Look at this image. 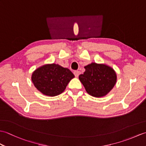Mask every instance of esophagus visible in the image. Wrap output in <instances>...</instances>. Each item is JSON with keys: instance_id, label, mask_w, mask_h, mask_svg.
<instances>
[{"instance_id": "obj_1", "label": "esophagus", "mask_w": 146, "mask_h": 146, "mask_svg": "<svg viewBox=\"0 0 146 146\" xmlns=\"http://www.w3.org/2000/svg\"><path fill=\"white\" fill-rule=\"evenodd\" d=\"M80 74H81V72H80V71H74V75H75V76L76 77H78Z\"/></svg>"}]
</instances>
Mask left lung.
<instances>
[{
    "label": "left lung",
    "instance_id": "left-lung-1",
    "mask_svg": "<svg viewBox=\"0 0 146 146\" xmlns=\"http://www.w3.org/2000/svg\"><path fill=\"white\" fill-rule=\"evenodd\" d=\"M84 68L85 71L79 76V79L86 92L92 97H104L116 84L117 74L108 65L92 63Z\"/></svg>",
    "mask_w": 146,
    "mask_h": 146
}]
</instances>
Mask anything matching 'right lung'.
<instances>
[{
    "mask_svg": "<svg viewBox=\"0 0 146 146\" xmlns=\"http://www.w3.org/2000/svg\"><path fill=\"white\" fill-rule=\"evenodd\" d=\"M75 75L66 68L58 64H46L33 71L31 80L43 95L54 97L63 93Z\"/></svg>",
    "mask_w": 146,
    "mask_h": 146,
    "instance_id": "right-lung-1",
    "label": "right lung"
}]
</instances>
